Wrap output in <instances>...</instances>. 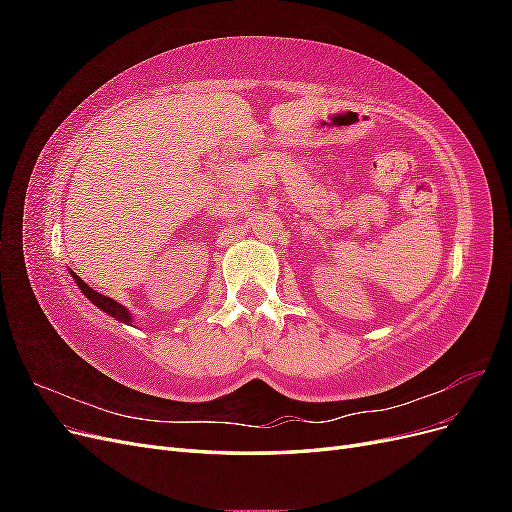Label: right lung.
Masks as SVG:
<instances>
[{"instance_id": "add662e5", "label": "right lung", "mask_w": 512, "mask_h": 512, "mask_svg": "<svg viewBox=\"0 0 512 512\" xmlns=\"http://www.w3.org/2000/svg\"><path fill=\"white\" fill-rule=\"evenodd\" d=\"M70 275H72V280L76 282V286L81 288V292L85 294V297L94 303L98 309H102L104 314H108V316H113L115 320H119V322H126V324H134L132 322V314H130V309L126 307V305H121V303H117L115 299H111V297H104V294H100V292H96L94 288H89L79 275H76L74 271H70Z\"/></svg>"}]
</instances>
